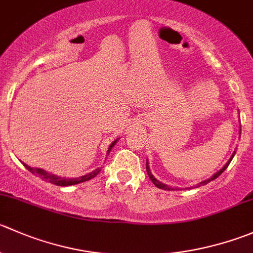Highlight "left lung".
Here are the masks:
<instances>
[{
    "label": "left lung",
    "mask_w": 253,
    "mask_h": 253,
    "mask_svg": "<svg viewBox=\"0 0 253 253\" xmlns=\"http://www.w3.org/2000/svg\"><path fill=\"white\" fill-rule=\"evenodd\" d=\"M240 134H241V128H240ZM235 153H236V151H235L234 153H232V156L230 157V159H229V161H227V163L225 164V166L222 167V168L220 169L219 171H216V173H215L214 175H212V176H210V178H209V179H207V180H204V181H200V183H199V184H197V185H195V186H197V188H198V186L205 185V184H208V183H209V181H211V180H214V179H216L217 176L220 175V174H222V173H224V170H225V169H226L227 167H229V164L231 163V161H232V158H234ZM146 169H147V174H148L149 179H151V180H152V183H153L154 185L157 186V188H159V189H163V190H174V188H170V186H168V185H166V184L161 183V181H159V180H157V179L154 178V176H153V174H152V171H151V169H149V166H148V161H147V163H146ZM192 188H193V186H190V188H189V189H192ZM176 189H178V188H176Z\"/></svg>",
    "instance_id": "8db88e82"
}]
</instances>
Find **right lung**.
Wrapping results in <instances>:
<instances>
[{
    "label": "right lung",
    "mask_w": 253,
    "mask_h": 253,
    "mask_svg": "<svg viewBox=\"0 0 253 253\" xmlns=\"http://www.w3.org/2000/svg\"><path fill=\"white\" fill-rule=\"evenodd\" d=\"M119 141V138L115 139L114 142H112L111 144H110L109 149H107V154L111 152L112 147L116 144V142ZM23 166L26 167L27 169H28L31 173L36 174V175L41 176L43 180L48 181V183H51V184H55V185L58 186H69V185H75V184H79V183H83V181H87L90 180V179L95 178V176L97 175V174L100 173V170H101V168H96L95 170L90 171V173L85 174V175L83 176H79V178H61V176H58V175H54V174H50L48 173L46 170H44V169H41V168H32V167L27 166L26 163H23Z\"/></svg>",
    "instance_id": "1"
}]
</instances>
